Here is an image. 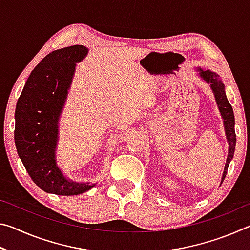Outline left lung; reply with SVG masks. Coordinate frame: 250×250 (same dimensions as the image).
<instances>
[{
	"instance_id": "obj_1",
	"label": "left lung",
	"mask_w": 250,
	"mask_h": 250,
	"mask_svg": "<svg viewBox=\"0 0 250 250\" xmlns=\"http://www.w3.org/2000/svg\"><path fill=\"white\" fill-rule=\"evenodd\" d=\"M197 71L200 73L201 78L205 80L206 83H210V88L214 92L215 99H216V103L218 105L219 112H221L222 118L224 120V126H225V133L226 138L228 141V155L225 164V168H224V173L222 176V183L223 181L225 180V176L227 174L228 166H229L230 161L234 156L235 152V146H236V133H235V117H234V111H232V108L229 104V101L227 100V97L225 94V86L222 83V79L219 76L214 73V71L210 70H203L202 68H197Z\"/></svg>"
}]
</instances>
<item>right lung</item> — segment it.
<instances>
[{
  "instance_id": "add662e5",
  "label": "right lung",
  "mask_w": 250,
  "mask_h": 250,
  "mask_svg": "<svg viewBox=\"0 0 250 250\" xmlns=\"http://www.w3.org/2000/svg\"><path fill=\"white\" fill-rule=\"evenodd\" d=\"M87 54V47L74 45L46 55L29 75L16 104L14 139L20 159L34 183L56 195H78L95 186L67 180L56 163L58 120L76 62Z\"/></svg>"
}]
</instances>
